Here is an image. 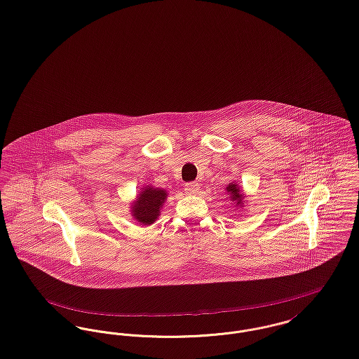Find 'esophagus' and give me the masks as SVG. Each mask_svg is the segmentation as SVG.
I'll return each mask as SVG.
<instances>
[{"label":"esophagus","mask_w":359,"mask_h":359,"mask_svg":"<svg viewBox=\"0 0 359 359\" xmlns=\"http://www.w3.org/2000/svg\"><path fill=\"white\" fill-rule=\"evenodd\" d=\"M184 190H186L187 194H190V195H195V194L199 192V184L196 182H191V183L186 184Z\"/></svg>","instance_id":"esophagus-1"}]
</instances>
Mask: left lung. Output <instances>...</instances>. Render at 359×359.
Here are the masks:
<instances>
[{"label": "left lung", "mask_w": 359, "mask_h": 359, "mask_svg": "<svg viewBox=\"0 0 359 359\" xmlns=\"http://www.w3.org/2000/svg\"><path fill=\"white\" fill-rule=\"evenodd\" d=\"M225 194H226V198H229V201H232L234 208L237 209H241L244 208L245 205V194L243 192V189L236 183L232 182L229 183L226 187H225ZM236 209V210H237Z\"/></svg>", "instance_id": "left-lung-1"}]
</instances>
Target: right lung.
<instances>
[{
  "instance_id": "obj_1",
  "label": "right lung",
  "mask_w": 359,
  "mask_h": 359,
  "mask_svg": "<svg viewBox=\"0 0 359 359\" xmlns=\"http://www.w3.org/2000/svg\"><path fill=\"white\" fill-rule=\"evenodd\" d=\"M167 198V190L145 186L137 194V198L130 203V214L138 224L149 226L157 221Z\"/></svg>"
}]
</instances>
